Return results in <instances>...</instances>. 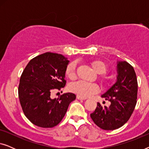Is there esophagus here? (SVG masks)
<instances>
[{
	"mask_svg": "<svg viewBox=\"0 0 149 149\" xmlns=\"http://www.w3.org/2000/svg\"><path fill=\"white\" fill-rule=\"evenodd\" d=\"M77 98L78 100H86V97H81V96H80V95H77Z\"/></svg>",
	"mask_w": 149,
	"mask_h": 149,
	"instance_id": "obj_1",
	"label": "esophagus"
}]
</instances>
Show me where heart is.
Returning a JSON list of instances; mask_svg holds the SVG:
<instances>
[{"label": "heart", "mask_w": 149, "mask_h": 149, "mask_svg": "<svg viewBox=\"0 0 149 149\" xmlns=\"http://www.w3.org/2000/svg\"><path fill=\"white\" fill-rule=\"evenodd\" d=\"M76 62H71L67 65L65 73L68 78L74 80L76 78ZM91 66L97 74L100 75V81L103 86H107L109 81L104 77L102 76L107 74L108 68L107 64L102 61L95 60L91 62ZM69 90L83 97H87L96 93L99 91L98 85L95 83H89L83 81H77L73 83L69 86Z\"/></svg>", "instance_id": "b5f03b06"}]
</instances>
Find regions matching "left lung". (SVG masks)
Listing matches in <instances>:
<instances>
[{
  "instance_id": "1",
  "label": "left lung",
  "mask_w": 149,
  "mask_h": 149,
  "mask_svg": "<svg viewBox=\"0 0 149 149\" xmlns=\"http://www.w3.org/2000/svg\"><path fill=\"white\" fill-rule=\"evenodd\" d=\"M117 73L116 83L102 95L111 102V105L107 107L97 102L96 109L90 115L95 125L104 130L123 126L131 117L137 102L138 81L133 67L125 61L118 62Z\"/></svg>"
}]
</instances>
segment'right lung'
I'll return each instance as SVG.
<instances>
[{
	"label": "right lung",
	"mask_w": 149,
	"mask_h": 149,
	"mask_svg": "<svg viewBox=\"0 0 149 149\" xmlns=\"http://www.w3.org/2000/svg\"><path fill=\"white\" fill-rule=\"evenodd\" d=\"M68 62L62 55L47 52L32 58L24 68L18 95L24 115L34 125L44 128L56 126L76 99L72 93L51 98L54 89L60 90L66 85L65 70Z\"/></svg>",
	"instance_id": "1"
}]
</instances>
